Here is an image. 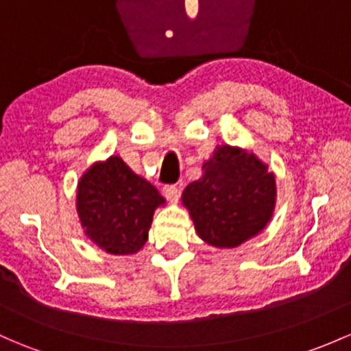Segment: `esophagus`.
Segmentation results:
<instances>
[{
    "mask_svg": "<svg viewBox=\"0 0 351 351\" xmlns=\"http://www.w3.org/2000/svg\"><path fill=\"white\" fill-rule=\"evenodd\" d=\"M163 195L166 197V200L176 202L180 198V188L176 185H166L163 188Z\"/></svg>",
    "mask_w": 351,
    "mask_h": 351,
    "instance_id": "obj_1",
    "label": "esophagus"
}]
</instances>
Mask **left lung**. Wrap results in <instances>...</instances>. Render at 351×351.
Returning <instances> with one entry per match:
<instances>
[{
    "instance_id": "8db88e82",
    "label": "left lung",
    "mask_w": 351,
    "mask_h": 351,
    "mask_svg": "<svg viewBox=\"0 0 351 351\" xmlns=\"http://www.w3.org/2000/svg\"><path fill=\"white\" fill-rule=\"evenodd\" d=\"M197 234L213 247H237L271 220L276 180L252 153L220 146L204 165V175L183 190Z\"/></svg>"
}]
</instances>
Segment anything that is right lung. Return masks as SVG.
<instances>
[{"label":"right lung","mask_w":351,"mask_h":351,"mask_svg":"<svg viewBox=\"0 0 351 351\" xmlns=\"http://www.w3.org/2000/svg\"><path fill=\"white\" fill-rule=\"evenodd\" d=\"M163 204L156 186L119 156L90 166L77 186V213L86 235L114 256L136 254L145 245L154 210Z\"/></svg>","instance_id":"add662e5"}]
</instances>
